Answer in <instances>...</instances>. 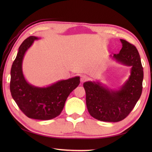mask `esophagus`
Returning <instances> with one entry per match:
<instances>
[{"label": "esophagus", "instance_id": "1", "mask_svg": "<svg viewBox=\"0 0 152 152\" xmlns=\"http://www.w3.org/2000/svg\"><path fill=\"white\" fill-rule=\"evenodd\" d=\"M87 80H88V76H87L86 75H84V74L81 75V78H80V81H81L82 83L86 82Z\"/></svg>", "mask_w": 152, "mask_h": 152}]
</instances>
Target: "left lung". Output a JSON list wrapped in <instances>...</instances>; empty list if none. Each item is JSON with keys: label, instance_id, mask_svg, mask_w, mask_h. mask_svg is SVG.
<instances>
[{"label": "left lung", "instance_id": "8db88e82", "mask_svg": "<svg viewBox=\"0 0 152 152\" xmlns=\"http://www.w3.org/2000/svg\"><path fill=\"white\" fill-rule=\"evenodd\" d=\"M119 53L110 56L116 62L131 66L130 76L120 88L112 89L99 81L83 83L86 105L92 117L102 121L118 122L129 114L142 91L144 78L139 53L134 46L120 39Z\"/></svg>", "mask_w": 152, "mask_h": 152}]
</instances>
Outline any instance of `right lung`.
Wrapping results in <instances>:
<instances>
[{
  "instance_id": "add662e5",
  "label": "right lung",
  "mask_w": 152,
  "mask_h": 152,
  "mask_svg": "<svg viewBox=\"0 0 152 152\" xmlns=\"http://www.w3.org/2000/svg\"><path fill=\"white\" fill-rule=\"evenodd\" d=\"M40 38L29 37L19 46L12 66L10 88L12 98L27 117L48 120L61 114L70 93L80 84V78L75 76L59 80L46 87H37L28 83L23 72V60L34 41Z\"/></svg>"
}]
</instances>
